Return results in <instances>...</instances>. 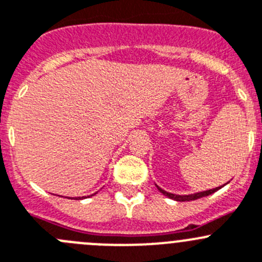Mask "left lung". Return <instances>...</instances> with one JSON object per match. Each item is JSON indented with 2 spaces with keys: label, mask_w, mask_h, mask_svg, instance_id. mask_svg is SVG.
Here are the masks:
<instances>
[{
  "label": "left lung",
  "mask_w": 262,
  "mask_h": 262,
  "mask_svg": "<svg viewBox=\"0 0 262 262\" xmlns=\"http://www.w3.org/2000/svg\"><path fill=\"white\" fill-rule=\"evenodd\" d=\"M228 184V183H226ZM226 184H224V185H226ZM223 185V186H224ZM157 188H158V190L161 191L163 195L168 196V198L173 199V201H178V202H189V201H195V199H199L202 198V196H207L210 195V194L215 193V191H217L219 189H221L223 186H217V188L215 189H210V190H204V191H198V193H194V194H189V195H178V194H172V193H168V191L163 190V189L159 188L158 185H156Z\"/></svg>",
  "instance_id": "1"
}]
</instances>
